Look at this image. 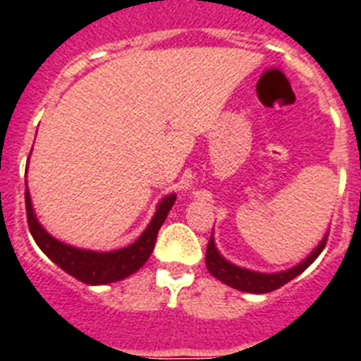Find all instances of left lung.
<instances>
[{
  "instance_id": "8db88e82",
  "label": "left lung",
  "mask_w": 361,
  "mask_h": 361,
  "mask_svg": "<svg viewBox=\"0 0 361 361\" xmlns=\"http://www.w3.org/2000/svg\"><path fill=\"white\" fill-rule=\"evenodd\" d=\"M325 242H327V233H325V237L320 240V244L302 262L296 264V266L289 267L286 271H276V273H260V271L245 269V267H240L237 264L226 260L220 255V251L216 250L215 238L212 235V238L208 242V250H206V267H208V271L216 280H220V282L229 286V288L238 289V291L244 293L262 295V293H269L282 288L283 283L291 282L295 276H298L300 273H304L317 260L318 255L324 251Z\"/></svg>"
}]
</instances>
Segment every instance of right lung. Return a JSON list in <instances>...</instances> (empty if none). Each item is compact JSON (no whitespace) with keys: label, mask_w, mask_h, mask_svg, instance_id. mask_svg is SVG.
<instances>
[{"label":"right lung","mask_w":361,"mask_h":361,"mask_svg":"<svg viewBox=\"0 0 361 361\" xmlns=\"http://www.w3.org/2000/svg\"><path fill=\"white\" fill-rule=\"evenodd\" d=\"M25 188H27V183H25ZM173 202L175 193H170L157 204L155 215L149 220L148 228L141 233V237L137 238L133 244L116 251H92L65 244V242L52 237L37 220L34 208H32L30 191H28V188L25 190L28 229H30L36 244L39 245V250L54 264L66 271L70 276L81 280L88 286H104V283L119 282V280L126 279V276L141 269L152 255L159 229L170 213Z\"/></svg>","instance_id":"right-lung-1"}]
</instances>
